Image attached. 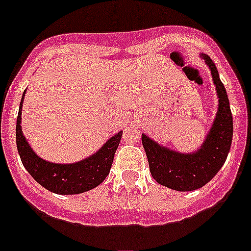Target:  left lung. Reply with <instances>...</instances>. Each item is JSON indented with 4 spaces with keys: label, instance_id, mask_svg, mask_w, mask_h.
I'll use <instances>...</instances> for the list:
<instances>
[{
    "label": "left lung",
    "instance_id": "left-lung-1",
    "mask_svg": "<svg viewBox=\"0 0 251 251\" xmlns=\"http://www.w3.org/2000/svg\"><path fill=\"white\" fill-rule=\"evenodd\" d=\"M201 57L210 68L219 98L217 117L203 146L194 153L184 154L159 146L142 134L151 176L160 185L178 192L199 189L214 178L226 160L233 141V117L225 87L210 57L208 54Z\"/></svg>",
    "mask_w": 251,
    "mask_h": 251
}]
</instances>
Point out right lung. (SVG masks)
Masks as SVG:
<instances>
[{
    "mask_svg": "<svg viewBox=\"0 0 251 251\" xmlns=\"http://www.w3.org/2000/svg\"><path fill=\"white\" fill-rule=\"evenodd\" d=\"M26 91L24 92V96ZM24 96L20 103V110L16 124V143L22 164L34 180L43 188L56 194H79L100 185L110 172L117 148L123 132L113 135L98 151L72 164H56L43 160L27 143L21 129V114Z\"/></svg>",
    "mask_w": 251,
    "mask_h": 251,
    "instance_id": "right-lung-1",
    "label": "right lung"
}]
</instances>
